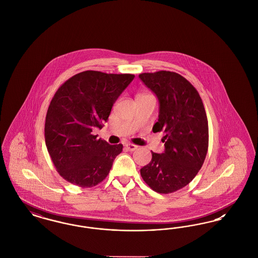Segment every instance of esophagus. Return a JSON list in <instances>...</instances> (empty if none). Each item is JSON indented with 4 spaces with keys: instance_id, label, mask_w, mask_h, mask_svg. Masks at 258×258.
<instances>
[{
    "instance_id": "obj_1",
    "label": "esophagus",
    "mask_w": 258,
    "mask_h": 258,
    "mask_svg": "<svg viewBox=\"0 0 258 258\" xmlns=\"http://www.w3.org/2000/svg\"><path fill=\"white\" fill-rule=\"evenodd\" d=\"M124 147H125V149H126L127 151H130V152H134V151H135V150L138 148V146H136L135 144H132V143H126V144L124 145Z\"/></svg>"
}]
</instances>
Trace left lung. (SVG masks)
<instances>
[{
  "instance_id": "8db88e82",
  "label": "left lung",
  "mask_w": 258,
  "mask_h": 258,
  "mask_svg": "<svg viewBox=\"0 0 258 258\" xmlns=\"http://www.w3.org/2000/svg\"><path fill=\"white\" fill-rule=\"evenodd\" d=\"M158 97L160 112L153 132H163L162 154L140 169L144 182L159 194H171L189 184L202 167L209 144L208 120L197 89L180 74L160 71L139 74Z\"/></svg>"
}]
</instances>
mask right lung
I'll return each instance as SVG.
<instances>
[{"mask_svg":"<svg viewBox=\"0 0 258 258\" xmlns=\"http://www.w3.org/2000/svg\"><path fill=\"white\" fill-rule=\"evenodd\" d=\"M134 74L86 71L68 79L51 99L45 144L61 177L81 187L102 182L123 145H110L92 133L107 122L114 102Z\"/></svg>","mask_w":258,"mask_h":258,"instance_id":"obj_1","label":"right lung"}]
</instances>
